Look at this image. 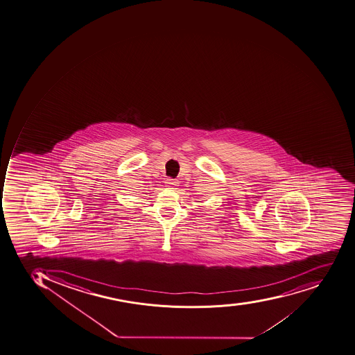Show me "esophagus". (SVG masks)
Here are the masks:
<instances>
[{
	"label": "esophagus",
	"mask_w": 355,
	"mask_h": 355,
	"mask_svg": "<svg viewBox=\"0 0 355 355\" xmlns=\"http://www.w3.org/2000/svg\"><path fill=\"white\" fill-rule=\"evenodd\" d=\"M166 184H167V187H171V189H175V188L178 186V182H177L176 179L168 178L167 180H166Z\"/></svg>",
	"instance_id": "esophagus-1"
}]
</instances>
